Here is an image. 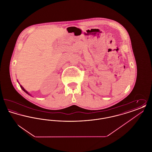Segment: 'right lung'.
Listing matches in <instances>:
<instances>
[{"mask_svg":"<svg viewBox=\"0 0 152 152\" xmlns=\"http://www.w3.org/2000/svg\"><path fill=\"white\" fill-rule=\"evenodd\" d=\"M18 83H19V85H20V88H22V90H23V91H24V92H26V94H28V95H30V96H31V94H29V93H28V92H27V91H26V89H24V88H23V87H22V86H21V85H20V83H19V81H18Z\"/></svg>","mask_w":152,"mask_h":152,"instance_id":"right-lung-1","label":"right lung"}]
</instances>
